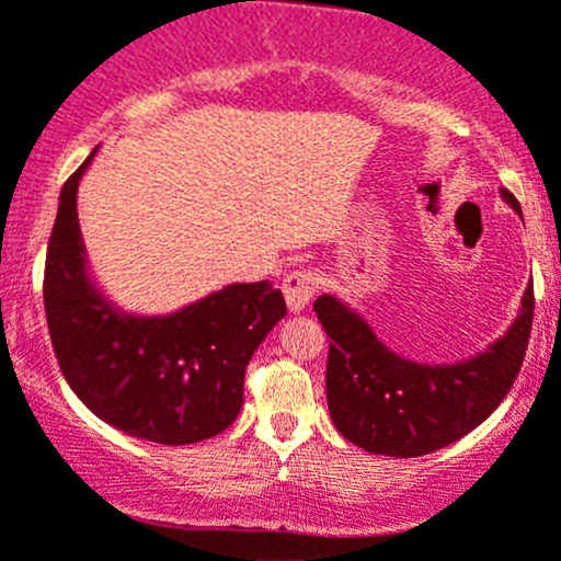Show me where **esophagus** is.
<instances>
[{
    "label": "esophagus",
    "instance_id": "esophagus-1",
    "mask_svg": "<svg viewBox=\"0 0 561 561\" xmlns=\"http://www.w3.org/2000/svg\"><path fill=\"white\" fill-rule=\"evenodd\" d=\"M317 285H319L317 274H313L311 268L290 271V274L285 276V282H282V293H285L287 309L304 311L306 306H309V300L313 298V293H317Z\"/></svg>",
    "mask_w": 561,
    "mask_h": 561
}]
</instances>
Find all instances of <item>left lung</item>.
Masks as SVG:
<instances>
[{
    "label": "left lung",
    "instance_id": "1",
    "mask_svg": "<svg viewBox=\"0 0 561 561\" xmlns=\"http://www.w3.org/2000/svg\"><path fill=\"white\" fill-rule=\"evenodd\" d=\"M503 199L522 215L511 191ZM533 285L508 332L471 359L423 365L378 341L365 317L332 295L313 300L330 337L328 408L335 428L362 450L417 458L453 445L503 402L525 362L533 330Z\"/></svg>",
    "mask_w": 561,
    "mask_h": 561
}]
</instances>
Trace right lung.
<instances>
[{
  "label": "right lung",
  "mask_w": 561,
  "mask_h": 561,
  "mask_svg": "<svg viewBox=\"0 0 561 561\" xmlns=\"http://www.w3.org/2000/svg\"><path fill=\"white\" fill-rule=\"evenodd\" d=\"M90 153L64 183L45 261V313L64 378L92 415L157 442L194 445L237 421L244 370L287 313L268 282L229 285L168 317L114 306L92 282L77 218Z\"/></svg>",
  "instance_id": "obj_1"
}]
</instances>
